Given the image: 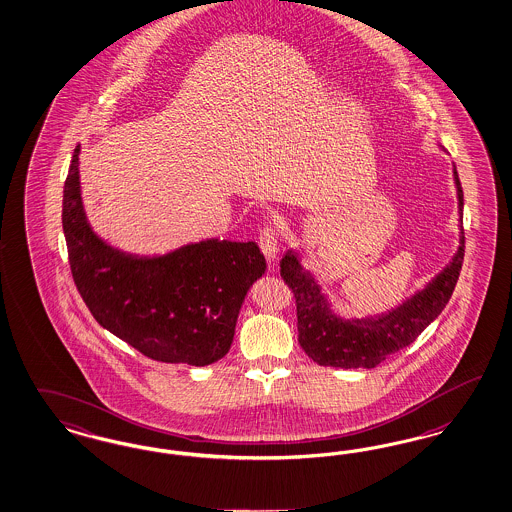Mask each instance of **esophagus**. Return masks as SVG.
<instances>
[{
  "label": "esophagus",
  "mask_w": 512,
  "mask_h": 512,
  "mask_svg": "<svg viewBox=\"0 0 512 512\" xmlns=\"http://www.w3.org/2000/svg\"><path fill=\"white\" fill-rule=\"evenodd\" d=\"M280 238H282V234H280V227L276 223H266L265 227L261 229L259 244H261V249L268 261H274L278 257Z\"/></svg>",
  "instance_id": "34e87169"
}]
</instances>
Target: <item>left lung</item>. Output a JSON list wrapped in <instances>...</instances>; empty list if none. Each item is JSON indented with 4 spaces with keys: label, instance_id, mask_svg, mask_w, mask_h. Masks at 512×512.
I'll use <instances>...</instances> for the list:
<instances>
[{
    "label": "left lung",
    "instance_id": "left-lung-1",
    "mask_svg": "<svg viewBox=\"0 0 512 512\" xmlns=\"http://www.w3.org/2000/svg\"><path fill=\"white\" fill-rule=\"evenodd\" d=\"M459 210L463 208V189L454 168ZM465 255V236L452 263L429 283L422 293L408 300L388 316L365 321H342L331 314L319 295L318 285L302 272L299 259L287 253L282 259V278L291 289L297 306L299 344L308 357L323 367L372 369L391 353L412 344L423 329L437 318L452 297Z\"/></svg>",
    "mask_w": 512,
    "mask_h": 512
}]
</instances>
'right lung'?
<instances>
[{"mask_svg": "<svg viewBox=\"0 0 512 512\" xmlns=\"http://www.w3.org/2000/svg\"><path fill=\"white\" fill-rule=\"evenodd\" d=\"M77 164L79 145L64 185L62 227L90 314L155 361L204 367L225 357L247 289L265 272L259 246L206 240L160 257L124 255L90 230Z\"/></svg>", "mask_w": 512, "mask_h": 512, "instance_id": "right-lung-1", "label": "right lung"}]
</instances>
